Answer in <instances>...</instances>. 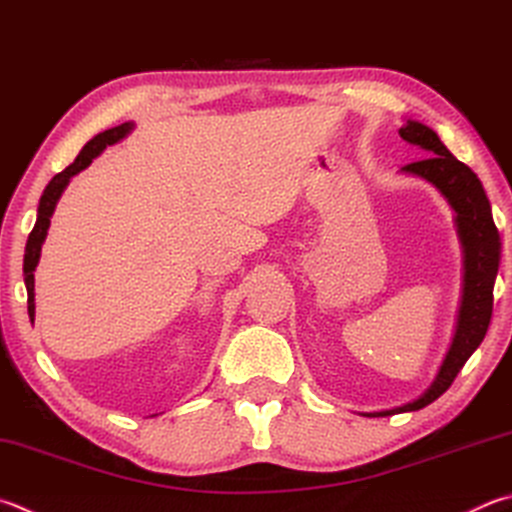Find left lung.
<instances>
[{
  "instance_id": "left-lung-1",
  "label": "left lung",
  "mask_w": 512,
  "mask_h": 512,
  "mask_svg": "<svg viewBox=\"0 0 512 512\" xmlns=\"http://www.w3.org/2000/svg\"><path fill=\"white\" fill-rule=\"evenodd\" d=\"M398 134L403 141L418 145L430 154L423 161L401 167V172L432 183L448 199L450 208L457 212L454 224H457V235L463 248V291L452 345L445 353L443 365L439 367V374L432 380V385L410 403L394 407V410L365 412V416L416 412L434 403L452 385L466 360L486 338L492 315V288H495L501 259L499 232L495 221H492L490 201L477 174L466 163L454 159L448 147L441 143L439 134L418 120H407L398 129Z\"/></svg>"
}]
</instances>
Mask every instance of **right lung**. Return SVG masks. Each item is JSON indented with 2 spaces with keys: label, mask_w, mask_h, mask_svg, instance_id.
Returning a JSON list of instances; mask_svg holds the SVG:
<instances>
[{
  "label": "right lung",
  "mask_w": 512,
  "mask_h": 512,
  "mask_svg": "<svg viewBox=\"0 0 512 512\" xmlns=\"http://www.w3.org/2000/svg\"><path fill=\"white\" fill-rule=\"evenodd\" d=\"M132 129H134V123L129 120V123L105 129V132H100L98 136L91 138V141L85 147H82L80 154L76 156V161H73L67 167V170L55 174L53 179L49 181V185L44 188L42 197H40V206H37V221H35V226L31 230L29 241H26V250H24V284H26V293H29V318H31V322L35 318V266H37V262H40L42 244H44L46 232H49V226H51L53 210H55V206H58L64 188H67L73 176L85 170V167H89L91 161H94L96 156H100L107 145H114L118 141H123V138L129 132H132Z\"/></svg>",
  "instance_id": "obj_1"
}]
</instances>
